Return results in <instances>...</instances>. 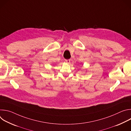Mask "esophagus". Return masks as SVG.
Instances as JSON below:
<instances>
[{"mask_svg":"<svg viewBox=\"0 0 131 131\" xmlns=\"http://www.w3.org/2000/svg\"><path fill=\"white\" fill-rule=\"evenodd\" d=\"M65 61H66V62L67 63L69 64L70 63V59H69V60H65Z\"/></svg>","mask_w":131,"mask_h":131,"instance_id":"1","label":"esophagus"}]
</instances>
